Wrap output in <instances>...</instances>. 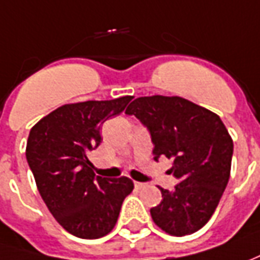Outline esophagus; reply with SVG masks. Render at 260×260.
Wrapping results in <instances>:
<instances>
[{
  "label": "esophagus",
  "mask_w": 260,
  "mask_h": 260,
  "mask_svg": "<svg viewBox=\"0 0 260 260\" xmlns=\"http://www.w3.org/2000/svg\"><path fill=\"white\" fill-rule=\"evenodd\" d=\"M134 184H135V188H142L145 186V183H141V181H134Z\"/></svg>",
  "instance_id": "esophagus-1"
}]
</instances>
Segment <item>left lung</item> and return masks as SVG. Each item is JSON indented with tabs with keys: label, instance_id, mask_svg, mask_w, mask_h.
I'll return each mask as SVG.
<instances>
[{
	"label": "left lung",
	"instance_id": "8db88e82",
	"mask_svg": "<svg viewBox=\"0 0 260 260\" xmlns=\"http://www.w3.org/2000/svg\"><path fill=\"white\" fill-rule=\"evenodd\" d=\"M125 114L149 131L155 160H172L179 180L161 188V201L150 208L155 224L174 237L199 231L208 222L230 180L234 142L221 118L181 97H139Z\"/></svg>",
	"mask_w": 260,
	"mask_h": 260
}]
</instances>
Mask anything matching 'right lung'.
<instances>
[{
    "mask_svg": "<svg viewBox=\"0 0 260 260\" xmlns=\"http://www.w3.org/2000/svg\"><path fill=\"white\" fill-rule=\"evenodd\" d=\"M134 97L66 104L29 132L26 160L45 204L74 237L97 239L117 224L125 197L134 190L128 177L95 176L88 153L101 143L100 128L119 115Z\"/></svg>",
    "mask_w": 260,
    "mask_h": 260,
    "instance_id": "1",
    "label": "right lung"
}]
</instances>
